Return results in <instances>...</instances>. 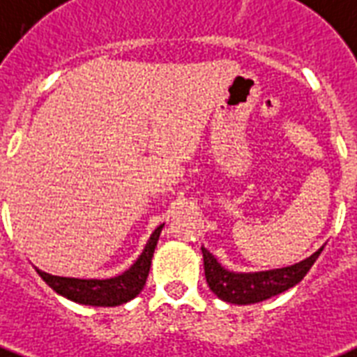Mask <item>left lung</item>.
<instances>
[{
  "mask_svg": "<svg viewBox=\"0 0 357 357\" xmlns=\"http://www.w3.org/2000/svg\"><path fill=\"white\" fill-rule=\"evenodd\" d=\"M322 250H324V245L314 251L311 257L296 262V264H291V266L262 270V272H233V270L223 268L208 250L201 248L204 261V278H206L210 291L220 300L234 303V305L259 303L262 300L275 296V294L289 291L291 287L298 284L305 278V273L319 259Z\"/></svg>",
  "mask_w": 357,
  "mask_h": 357,
  "instance_id": "left-lung-1",
  "label": "left lung"
}]
</instances>
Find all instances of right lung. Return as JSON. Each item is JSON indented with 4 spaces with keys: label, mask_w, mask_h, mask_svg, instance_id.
Listing matches in <instances>:
<instances>
[{
    "label": "right lung",
    "mask_w": 357,
    "mask_h": 357,
    "mask_svg": "<svg viewBox=\"0 0 357 357\" xmlns=\"http://www.w3.org/2000/svg\"><path fill=\"white\" fill-rule=\"evenodd\" d=\"M162 229H164V223L154 229V233L151 234V238L147 240V244L141 251V255L134 261V264L128 270H124L123 273L113 275V278H61V275H52V273L43 272L37 266H35V270L46 281L50 289H54L57 294L70 300V302L82 303V305H95V307L123 305V303L134 300L143 291Z\"/></svg>",
    "instance_id": "1"
}]
</instances>
